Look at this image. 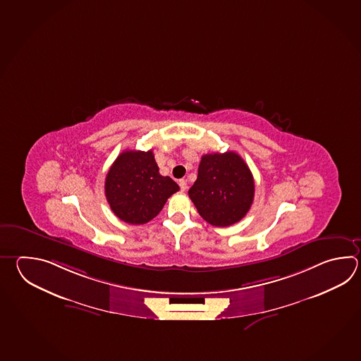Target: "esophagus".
I'll list each match as a JSON object with an SVG mask.
<instances>
[{"label": "esophagus", "instance_id": "esophagus-1", "mask_svg": "<svg viewBox=\"0 0 361 361\" xmlns=\"http://www.w3.org/2000/svg\"><path fill=\"white\" fill-rule=\"evenodd\" d=\"M178 185H180V189H181V192H185L186 189H188V183H186V180H178Z\"/></svg>", "mask_w": 361, "mask_h": 361}]
</instances>
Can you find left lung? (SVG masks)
Wrapping results in <instances>:
<instances>
[{
	"instance_id": "8db88e82",
	"label": "left lung",
	"mask_w": 361,
	"mask_h": 361,
	"mask_svg": "<svg viewBox=\"0 0 361 361\" xmlns=\"http://www.w3.org/2000/svg\"><path fill=\"white\" fill-rule=\"evenodd\" d=\"M189 197L203 220L226 228L248 214L255 197V180L247 163L234 152L204 154Z\"/></svg>"
}]
</instances>
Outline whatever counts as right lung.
<instances>
[{"instance_id":"add662e5","label":"right lung","mask_w":361,"mask_h":361,"mask_svg":"<svg viewBox=\"0 0 361 361\" xmlns=\"http://www.w3.org/2000/svg\"><path fill=\"white\" fill-rule=\"evenodd\" d=\"M178 189L171 177L159 173L152 150H125L105 178V197L111 211L131 225L153 220Z\"/></svg>"}]
</instances>
